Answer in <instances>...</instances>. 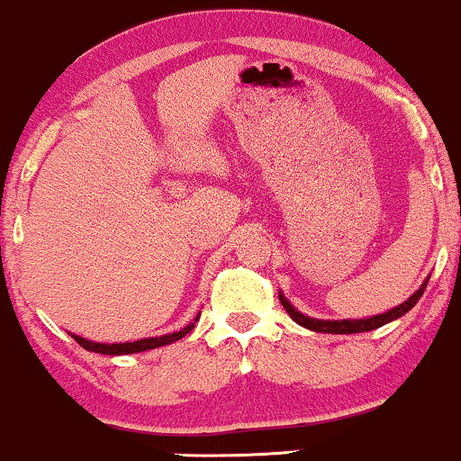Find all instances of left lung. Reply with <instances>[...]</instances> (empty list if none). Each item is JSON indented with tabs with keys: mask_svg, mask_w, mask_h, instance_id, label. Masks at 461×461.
Instances as JSON below:
<instances>
[{
	"mask_svg": "<svg viewBox=\"0 0 461 461\" xmlns=\"http://www.w3.org/2000/svg\"><path fill=\"white\" fill-rule=\"evenodd\" d=\"M427 288V282L420 285V288L416 290L414 294H411L410 299L405 301V303H401L399 308H393L390 312H385V314H377V316H370V319H357V321H319V319H310V316L301 314L293 308V305L288 303V301L284 299V294L279 293V301H282V305L285 308V312L290 314V319L294 322H299L301 327H308L312 331H321V333H359V331H373L377 330V327L385 325V322L399 319V316H403L410 312L414 305L418 303V299L422 297V293H425Z\"/></svg>",
	"mask_w": 461,
	"mask_h": 461,
	"instance_id": "left-lung-1",
	"label": "left lung"
}]
</instances>
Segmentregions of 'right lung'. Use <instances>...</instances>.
<instances>
[{"label": "right lung", "mask_w": 461, "mask_h": 461, "mask_svg": "<svg viewBox=\"0 0 461 461\" xmlns=\"http://www.w3.org/2000/svg\"><path fill=\"white\" fill-rule=\"evenodd\" d=\"M197 321H199V316L194 319V322ZM194 322H190V325H186L184 330H179L176 333H167V336L145 338V340H136V342H119V345H102V342H91V340H86V338H79V336H73V338H76L77 345L86 348V351L102 353V356H128V353H140V351H149V348H156V347L171 345V342H176V340H179V338L186 336L188 331H193Z\"/></svg>", "instance_id": "1"}]
</instances>
